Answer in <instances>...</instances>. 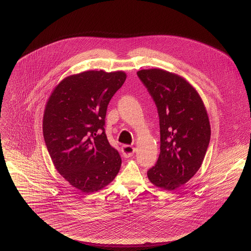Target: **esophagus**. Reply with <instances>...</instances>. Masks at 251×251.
Wrapping results in <instances>:
<instances>
[{
    "instance_id": "34e87169",
    "label": "esophagus",
    "mask_w": 251,
    "mask_h": 251,
    "mask_svg": "<svg viewBox=\"0 0 251 251\" xmlns=\"http://www.w3.org/2000/svg\"><path fill=\"white\" fill-rule=\"evenodd\" d=\"M135 148L130 146V145H123L122 146V154L125 158H129L131 157L134 153H135Z\"/></svg>"
}]
</instances>
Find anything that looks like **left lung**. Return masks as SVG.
I'll return each instance as SVG.
<instances>
[{"instance_id":"1","label":"left lung","mask_w":251,"mask_h":251,"mask_svg":"<svg viewBox=\"0 0 251 251\" xmlns=\"http://www.w3.org/2000/svg\"><path fill=\"white\" fill-rule=\"evenodd\" d=\"M153 98L160 122V155L147 172L158 188L173 191L189 182L201 168L210 126L203 102L183 77L153 68L137 73Z\"/></svg>"}]
</instances>
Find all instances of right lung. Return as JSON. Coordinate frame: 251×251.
I'll use <instances>...</instances> for the list:
<instances>
[{"instance_id":"1","label":"right lung","mask_w":251,"mask_h":251,"mask_svg":"<svg viewBox=\"0 0 251 251\" xmlns=\"http://www.w3.org/2000/svg\"><path fill=\"white\" fill-rule=\"evenodd\" d=\"M126 80L123 71L89 70L64 78L46 106L44 138L51 161L65 180L82 193L110 184L121 157L105 134L107 106Z\"/></svg>"}]
</instances>
